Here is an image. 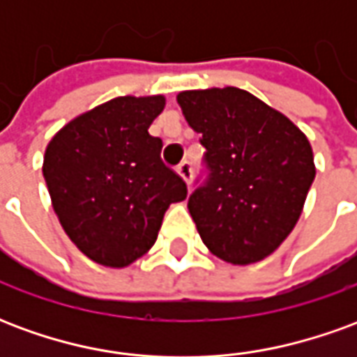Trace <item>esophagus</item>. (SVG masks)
Segmentation results:
<instances>
[{
  "instance_id": "obj_1",
  "label": "esophagus",
  "mask_w": 357,
  "mask_h": 357,
  "mask_svg": "<svg viewBox=\"0 0 357 357\" xmlns=\"http://www.w3.org/2000/svg\"><path fill=\"white\" fill-rule=\"evenodd\" d=\"M178 174L185 179V183L189 185V183H191V178H193V166H191V162H189V160H183V162L179 164Z\"/></svg>"
}]
</instances>
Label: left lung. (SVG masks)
<instances>
[{
  "label": "left lung",
  "instance_id": "1",
  "mask_svg": "<svg viewBox=\"0 0 357 357\" xmlns=\"http://www.w3.org/2000/svg\"><path fill=\"white\" fill-rule=\"evenodd\" d=\"M178 102L206 149V179L187 202L202 243L225 262L264 260L302 214L315 178L310 141L245 89L181 91Z\"/></svg>",
  "mask_w": 357,
  "mask_h": 357
}]
</instances>
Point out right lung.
<instances>
[{"instance_id":"1","label":"right lung","mask_w":357,"mask_h":357,"mask_svg":"<svg viewBox=\"0 0 357 357\" xmlns=\"http://www.w3.org/2000/svg\"><path fill=\"white\" fill-rule=\"evenodd\" d=\"M162 95L116 97L74 118L50 141L43 178L66 235L93 262L124 268L155 245L164 212L187 185L160 158L149 126Z\"/></svg>"}]
</instances>
